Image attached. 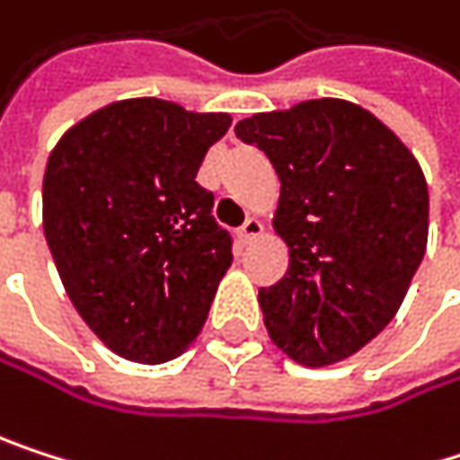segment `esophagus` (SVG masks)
Masks as SVG:
<instances>
[{"instance_id": "34e87169", "label": "esophagus", "mask_w": 460, "mask_h": 460, "mask_svg": "<svg viewBox=\"0 0 460 460\" xmlns=\"http://www.w3.org/2000/svg\"><path fill=\"white\" fill-rule=\"evenodd\" d=\"M261 232H264V223H261L259 217H248V220L240 226V232H237V234H240L243 243H253Z\"/></svg>"}]
</instances>
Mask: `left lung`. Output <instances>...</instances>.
Instances as JSON below:
<instances>
[{
  "instance_id": "obj_1",
  "label": "left lung",
  "mask_w": 460,
  "mask_h": 460,
  "mask_svg": "<svg viewBox=\"0 0 460 460\" xmlns=\"http://www.w3.org/2000/svg\"><path fill=\"white\" fill-rule=\"evenodd\" d=\"M234 131L280 177L275 232L288 272L259 291L267 332L302 367L337 364L404 302L426 253V177L385 123L345 99L259 112Z\"/></svg>"
}]
</instances>
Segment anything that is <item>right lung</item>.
<instances>
[{
  "instance_id": "right-lung-1",
  "label": "right lung",
  "mask_w": 460,
  "mask_h": 460,
  "mask_svg": "<svg viewBox=\"0 0 460 460\" xmlns=\"http://www.w3.org/2000/svg\"><path fill=\"white\" fill-rule=\"evenodd\" d=\"M232 118L164 99L112 102L53 147L45 240L88 329L118 356L164 364L201 332L232 234L196 172Z\"/></svg>"
}]
</instances>
